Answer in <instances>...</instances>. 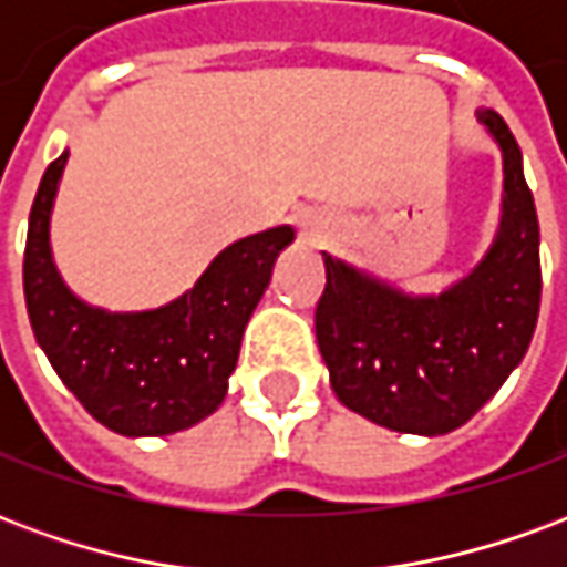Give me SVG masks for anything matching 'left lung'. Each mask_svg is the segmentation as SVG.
Wrapping results in <instances>:
<instances>
[{"label":"left lung","instance_id":"obj_1","mask_svg":"<svg viewBox=\"0 0 567 567\" xmlns=\"http://www.w3.org/2000/svg\"><path fill=\"white\" fill-rule=\"evenodd\" d=\"M480 121L504 151V218L495 246L440 297H404L324 255L316 337L337 398L404 434L464 425L532 343L540 309V230L523 151L498 112Z\"/></svg>","mask_w":567,"mask_h":567}]
</instances>
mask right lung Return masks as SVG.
Returning a JSON list of instances; mask_svg holds the SVG:
<instances>
[{
  "instance_id": "obj_1",
  "label": "right lung",
  "mask_w": 567,
  "mask_h": 567,
  "mask_svg": "<svg viewBox=\"0 0 567 567\" xmlns=\"http://www.w3.org/2000/svg\"><path fill=\"white\" fill-rule=\"evenodd\" d=\"M69 154L42 175L23 251V295L35 340L96 422L127 437H161L212 416L227 394L239 343L291 227L224 248L197 285L148 312H105L69 291L48 246L56 182Z\"/></svg>"
}]
</instances>
